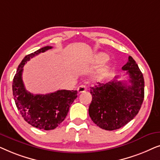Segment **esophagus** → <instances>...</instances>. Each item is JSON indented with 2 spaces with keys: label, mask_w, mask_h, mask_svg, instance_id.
Listing matches in <instances>:
<instances>
[{
  "label": "esophagus",
  "mask_w": 160,
  "mask_h": 160,
  "mask_svg": "<svg viewBox=\"0 0 160 160\" xmlns=\"http://www.w3.org/2000/svg\"><path fill=\"white\" fill-rule=\"evenodd\" d=\"M86 90H87V87L84 84L80 85V86H78V87L77 88V91L78 93L84 92H85Z\"/></svg>",
  "instance_id": "34e87169"
}]
</instances>
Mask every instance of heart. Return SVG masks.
Returning <instances> with one entry per match:
<instances>
[{
    "label": "heart",
    "mask_w": 160,
    "mask_h": 160,
    "mask_svg": "<svg viewBox=\"0 0 160 160\" xmlns=\"http://www.w3.org/2000/svg\"><path fill=\"white\" fill-rule=\"evenodd\" d=\"M108 60V56L105 54H98V55H96L95 58V62L96 64H100V63L105 62L106 61ZM107 71V68H104L100 71V72H98V73L96 76V78L97 79H100V78H102V76L105 75L106 72Z\"/></svg>",
    "instance_id": "obj_1"
}]
</instances>
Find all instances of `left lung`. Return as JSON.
<instances>
[{
    "label": "left lung",
    "instance_id": "left-lung-1",
    "mask_svg": "<svg viewBox=\"0 0 160 160\" xmlns=\"http://www.w3.org/2000/svg\"><path fill=\"white\" fill-rule=\"evenodd\" d=\"M122 69L127 71L130 85L113 79L91 87L92 100L89 107V117L94 123L106 130H117L126 125L138 114L143 101V76L132 57H129Z\"/></svg>",
    "mask_w": 160,
    "mask_h": 160
}]
</instances>
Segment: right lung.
Returning a JSON list of instances; mask_svg holds the SVG:
<instances>
[{
  "label": "right lung",
  "mask_w": 160,
  "mask_h": 160,
  "mask_svg": "<svg viewBox=\"0 0 160 160\" xmlns=\"http://www.w3.org/2000/svg\"><path fill=\"white\" fill-rule=\"evenodd\" d=\"M44 47L25 56L19 65L12 84L13 96L17 108L30 125L41 130L55 129L64 121L69 108L77 98L76 90H58L46 95H33L26 90L22 78L23 67L30 58L52 49Z\"/></svg>",
  "instance_id": "right-lung-1"
}]
</instances>
